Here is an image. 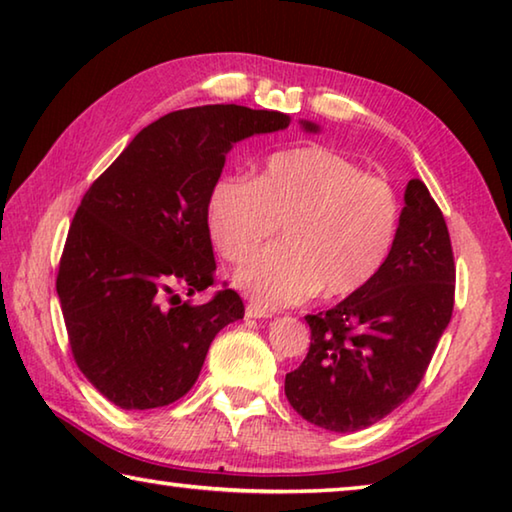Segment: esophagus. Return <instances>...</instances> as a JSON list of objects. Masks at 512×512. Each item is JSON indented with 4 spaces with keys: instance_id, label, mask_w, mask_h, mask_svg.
Masks as SVG:
<instances>
[{
    "instance_id": "esophagus-1",
    "label": "esophagus",
    "mask_w": 512,
    "mask_h": 512,
    "mask_svg": "<svg viewBox=\"0 0 512 512\" xmlns=\"http://www.w3.org/2000/svg\"><path fill=\"white\" fill-rule=\"evenodd\" d=\"M246 316L248 318H271L273 311H268L266 307L257 305V302H250V305L246 307Z\"/></svg>"
}]
</instances>
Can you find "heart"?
<instances>
[{"label": "heart", "instance_id": "1", "mask_svg": "<svg viewBox=\"0 0 512 512\" xmlns=\"http://www.w3.org/2000/svg\"><path fill=\"white\" fill-rule=\"evenodd\" d=\"M207 232L219 255L239 264L237 284L262 307H287L320 289L348 298L391 257L402 205L388 180L325 146L273 155L253 180L221 178L207 196Z\"/></svg>", "mask_w": 512, "mask_h": 512}]
</instances>
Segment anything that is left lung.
Segmentation results:
<instances>
[{
  "label": "left lung",
  "mask_w": 512,
  "mask_h": 512,
  "mask_svg": "<svg viewBox=\"0 0 512 512\" xmlns=\"http://www.w3.org/2000/svg\"><path fill=\"white\" fill-rule=\"evenodd\" d=\"M400 235L366 289L307 316L305 361L284 393L307 422L352 433L415 393L454 311L456 264L445 216L427 185H406Z\"/></svg>",
  "instance_id": "obj_1"
}]
</instances>
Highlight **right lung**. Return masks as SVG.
I'll return each mask as SVG.
<instances>
[{
	"instance_id": "1",
	"label": "right lung",
	"mask_w": 512,
	"mask_h": 512,
	"mask_svg": "<svg viewBox=\"0 0 512 512\" xmlns=\"http://www.w3.org/2000/svg\"><path fill=\"white\" fill-rule=\"evenodd\" d=\"M289 124L284 112L235 103L169 112L85 192L56 291L76 366L119 409L180 400L219 329L244 318V302L225 282L205 305L183 302L178 291L192 296L216 284L205 212L225 153ZM305 128L316 131L309 121Z\"/></svg>"
}]
</instances>
